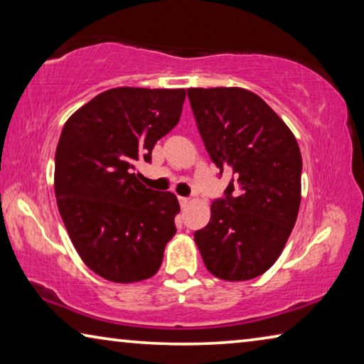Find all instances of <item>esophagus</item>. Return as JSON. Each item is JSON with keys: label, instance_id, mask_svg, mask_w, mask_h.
Listing matches in <instances>:
<instances>
[{"label": "esophagus", "instance_id": "1", "mask_svg": "<svg viewBox=\"0 0 364 364\" xmlns=\"http://www.w3.org/2000/svg\"><path fill=\"white\" fill-rule=\"evenodd\" d=\"M189 204H191V199H188V197H180V205H181V208H186Z\"/></svg>", "mask_w": 364, "mask_h": 364}]
</instances>
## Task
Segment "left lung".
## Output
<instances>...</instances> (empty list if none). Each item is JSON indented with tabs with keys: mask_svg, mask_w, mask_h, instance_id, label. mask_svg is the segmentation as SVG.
I'll use <instances>...</instances> for the list:
<instances>
[{
	"mask_svg": "<svg viewBox=\"0 0 364 364\" xmlns=\"http://www.w3.org/2000/svg\"><path fill=\"white\" fill-rule=\"evenodd\" d=\"M188 97L208 156L231 170L210 221L194 232L207 269L247 281L278 260L301 199V156L294 133L260 96L244 88H189Z\"/></svg>",
	"mask_w": 364,
	"mask_h": 364,
	"instance_id": "left-lung-1",
	"label": "left lung"
}]
</instances>
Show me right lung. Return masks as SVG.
Masks as SVG:
<instances>
[{"mask_svg": "<svg viewBox=\"0 0 364 364\" xmlns=\"http://www.w3.org/2000/svg\"><path fill=\"white\" fill-rule=\"evenodd\" d=\"M186 91L120 86L97 95L65 122L56 149L54 193L73 247L101 278H152L175 236V194L147 189L133 173L180 122Z\"/></svg>", "mask_w": 364, "mask_h": 364, "instance_id": "obj_1", "label": "right lung"}]
</instances>
